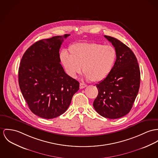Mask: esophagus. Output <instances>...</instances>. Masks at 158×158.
Here are the masks:
<instances>
[{"label":"esophagus","instance_id":"esophagus-1","mask_svg":"<svg viewBox=\"0 0 158 158\" xmlns=\"http://www.w3.org/2000/svg\"><path fill=\"white\" fill-rule=\"evenodd\" d=\"M86 86V85L85 84H83V83H80V86H79V87H80V89H83V88H84Z\"/></svg>","mask_w":158,"mask_h":158}]
</instances>
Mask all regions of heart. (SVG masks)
Returning <instances> with one entry per match:
<instances>
[{
    "label": "heart",
    "mask_w": 158,
    "mask_h": 158,
    "mask_svg": "<svg viewBox=\"0 0 158 158\" xmlns=\"http://www.w3.org/2000/svg\"><path fill=\"white\" fill-rule=\"evenodd\" d=\"M70 55L64 51L61 60L73 77L80 73L81 68L88 81L100 82L105 79L113 70L117 60V51L110 45L96 43H79L72 45Z\"/></svg>",
    "instance_id": "1"
}]
</instances>
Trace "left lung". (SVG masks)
<instances>
[{
	"mask_svg": "<svg viewBox=\"0 0 158 158\" xmlns=\"http://www.w3.org/2000/svg\"><path fill=\"white\" fill-rule=\"evenodd\" d=\"M117 51V60L112 71L96 85L98 95L93 106L101 116L119 118L132 109L140 85V70L131 49L120 40L105 35Z\"/></svg>",
	"mask_w": 158,
	"mask_h": 158,
	"instance_id": "left-lung-1",
	"label": "left lung"
}]
</instances>
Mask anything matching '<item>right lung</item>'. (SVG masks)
Returning <instances> with one entry per match:
<instances>
[{
  "label": "right lung",
  "mask_w": 158,
  "mask_h": 158,
  "mask_svg": "<svg viewBox=\"0 0 158 158\" xmlns=\"http://www.w3.org/2000/svg\"><path fill=\"white\" fill-rule=\"evenodd\" d=\"M70 34L36 41L24 52L19 69V84L30 110L51 119L69 107L79 83L67 74L60 62V49Z\"/></svg>",
  "instance_id": "obj_1"
}]
</instances>
